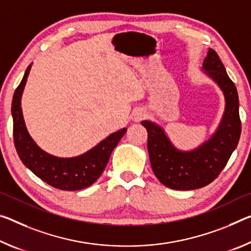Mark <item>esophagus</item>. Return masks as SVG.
<instances>
[{
    "label": "esophagus",
    "mask_w": 251,
    "mask_h": 251,
    "mask_svg": "<svg viewBox=\"0 0 251 251\" xmlns=\"http://www.w3.org/2000/svg\"><path fill=\"white\" fill-rule=\"evenodd\" d=\"M146 116H147V114H146L145 110H143V109H136V110H135L134 113L132 114V119H133L134 122L140 123V122L143 121V119H145Z\"/></svg>",
    "instance_id": "34e87169"
}]
</instances>
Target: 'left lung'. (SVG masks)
Wrapping results in <instances>:
<instances>
[{
    "mask_svg": "<svg viewBox=\"0 0 251 251\" xmlns=\"http://www.w3.org/2000/svg\"><path fill=\"white\" fill-rule=\"evenodd\" d=\"M205 74L224 91L226 108L217 132L198 149L183 152L176 149L160 126L144 121L147 151L155 176L173 190H196L216 180L239 142L241 121L239 98L233 81L226 74L218 53L209 49L203 61Z\"/></svg>",
    "mask_w": 251,
    "mask_h": 251,
    "instance_id": "obj_1",
    "label": "left lung"
}]
</instances>
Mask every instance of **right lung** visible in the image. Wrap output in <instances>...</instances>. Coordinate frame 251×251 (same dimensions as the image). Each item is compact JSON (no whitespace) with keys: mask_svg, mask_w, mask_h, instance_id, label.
<instances>
[{"mask_svg":"<svg viewBox=\"0 0 251 251\" xmlns=\"http://www.w3.org/2000/svg\"><path fill=\"white\" fill-rule=\"evenodd\" d=\"M31 65L15 89L12 100L14 146L20 160L31 172L55 189L77 191L88 188L104 172L113 150L126 133V128L106 137L97 146L77 157L62 158L50 155L35 144L27 133L21 108V97Z\"/></svg>","mask_w":251,"mask_h":251,"instance_id":"right-lung-1","label":"right lung"}]
</instances>
